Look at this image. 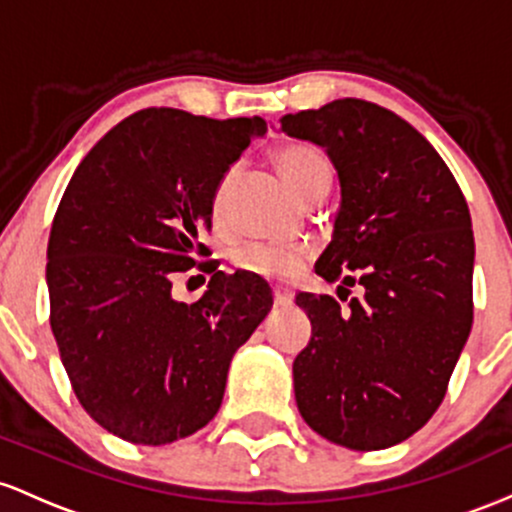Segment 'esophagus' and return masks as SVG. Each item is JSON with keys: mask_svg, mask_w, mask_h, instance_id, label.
<instances>
[{"mask_svg": "<svg viewBox=\"0 0 512 512\" xmlns=\"http://www.w3.org/2000/svg\"><path fill=\"white\" fill-rule=\"evenodd\" d=\"M292 300H295V295H292L290 290H285V287H273L275 307H290Z\"/></svg>", "mask_w": 512, "mask_h": 512, "instance_id": "1", "label": "esophagus"}]
</instances>
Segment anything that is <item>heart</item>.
<instances>
[{"label": "heart", "mask_w": 512, "mask_h": 512, "mask_svg": "<svg viewBox=\"0 0 512 512\" xmlns=\"http://www.w3.org/2000/svg\"><path fill=\"white\" fill-rule=\"evenodd\" d=\"M275 166L283 176L292 193L304 200L309 193H314L321 186H329L331 166L314 147L307 145H285L275 152ZM229 186V176L217 188L212 210L215 217H222V205H225V193ZM307 249L304 246H266V244H249L241 246L234 254V261L241 271L258 275L266 280H292L302 273L307 263Z\"/></svg>", "instance_id": "obj_1"}]
</instances>
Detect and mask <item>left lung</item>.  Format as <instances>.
I'll list each match as a JSON object with an SVG mask.
<instances>
[{
  "label": "left lung",
  "instance_id": "left-lung-1",
  "mask_svg": "<svg viewBox=\"0 0 512 512\" xmlns=\"http://www.w3.org/2000/svg\"><path fill=\"white\" fill-rule=\"evenodd\" d=\"M280 132L324 149L341 183L314 271L363 285L348 312L331 295H297L312 321L292 363L297 409L321 438L384 450L426 426L472 331L467 200L426 137L377 103L290 113Z\"/></svg>",
  "mask_w": 512,
  "mask_h": 512
}]
</instances>
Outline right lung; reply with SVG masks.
I'll return each mask as SVG.
<instances>
[{"mask_svg": "<svg viewBox=\"0 0 512 512\" xmlns=\"http://www.w3.org/2000/svg\"><path fill=\"white\" fill-rule=\"evenodd\" d=\"M263 118L145 108L74 171L48 241L50 326L84 411L118 438L166 445L208 426L239 346L273 307L268 283L215 261L198 302L171 280L208 256L217 188Z\"/></svg>", "mask_w": 512, "mask_h": 512, "instance_id": "add662e5", "label": "right lung"}]
</instances>
